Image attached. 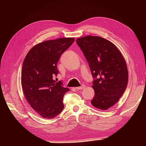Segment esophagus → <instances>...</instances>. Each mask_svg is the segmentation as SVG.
<instances>
[{"label":"esophagus","instance_id":"esophagus-1","mask_svg":"<svg viewBox=\"0 0 146 146\" xmlns=\"http://www.w3.org/2000/svg\"><path fill=\"white\" fill-rule=\"evenodd\" d=\"M85 85H82V86H80V87H77V88H76V90H83V88H85Z\"/></svg>","mask_w":146,"mask_h":146}]
</instances>
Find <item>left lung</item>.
<instances>
[{
    "label": "left lung",
    "instance_id": "1",
    "mask_svg": "<svg viewBox=\"0 0 146 146\" xmlns=\"http://www.w3.org/2000/svg\"><path fill=\"white\" fill-rule=\"evenodd\" d=\"M95 79L92 87L94 97L91 104L106 110L111 107L124 92L128 83V70L121 52L113 43L100 36L77 38Z\"/></svg>",
    "mask_w": 146,
    "mask_h": 146
}]
</instances>
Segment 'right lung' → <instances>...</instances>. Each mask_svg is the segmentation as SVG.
I'll use <instances>...</instances> for the list:
<instances>
[{
	"label": "right lung",
	"instance_id": "right-lung-1",
	"mask_svg": "<svg viewBox=\"0 0 146 146\" xmlns=\"http://www.w3.org/2000/svg\"><path fill=\"white\" fill-rule=\"evenodd\" d=\"M74 38H61L38 44L24 60L21 84L26 99L44 118H54L64 108L63 99L69 91L62 82H55L58 74L56 64L61 55L74 42Z\"/></svg>",
	"mask_w": 146,
	"mask_h": 146
}]
</instances>
